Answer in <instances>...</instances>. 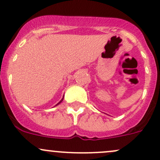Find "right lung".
<instances>
[{"mask_svg":"<svg viewBox=\"0 0 160 160\" xmlns=\"http://www.w3.org/2000/svg\"><path fill=\"white\" fill-rule=\"evenodd\" d=\"M63 98H64V97H63ZM63 98H62V100H61V101H59V103H58V104H56V105H58V104H60V103H61V102H62V100H63Z\"/></svg>","mask_w":160,"mask_h":160,"instance_id":"1","label":"right lung"}]
</instances>
